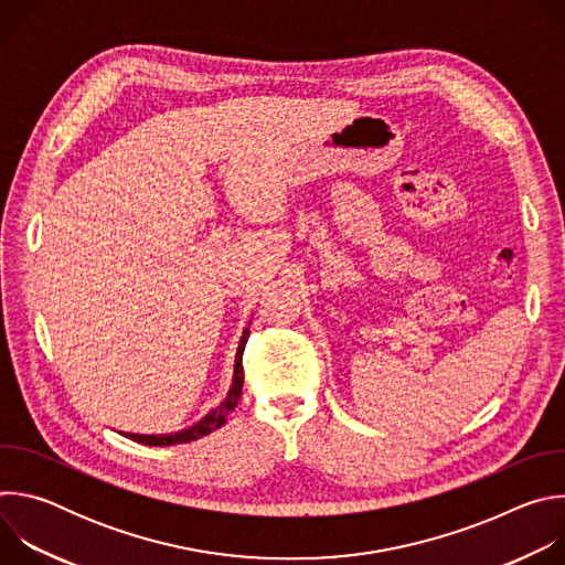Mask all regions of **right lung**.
<instances>
[{
	"mask_svg": "<svg viewBox=\"0 0 565 565\" xmlns=\"http://www.w3.org/2000/svg\"><path fill=\"white\" fill-rule=\"evenodd\" d=\"M248 335H250V329L244 331V335H241V342H238V349H236V358H234V375H232V386L225 395V399L221 402V405L216 409H212L205 418H201L196 425L183 429V431H177V434H160V436H142V434H125L127 438L140 443V445H149V447H170V445H181V443H192V440H199L212 431H216L218 427L225 425V418L227 414L236 407V402L241 397V386H244V364H241V358H244V349H246V342H248Z\"/></svg>",
	"mask_w": 565,
	"mask_h": 565,
	"instance_id": "obj_1",
	"label": "right lung"
}]
</instances>
